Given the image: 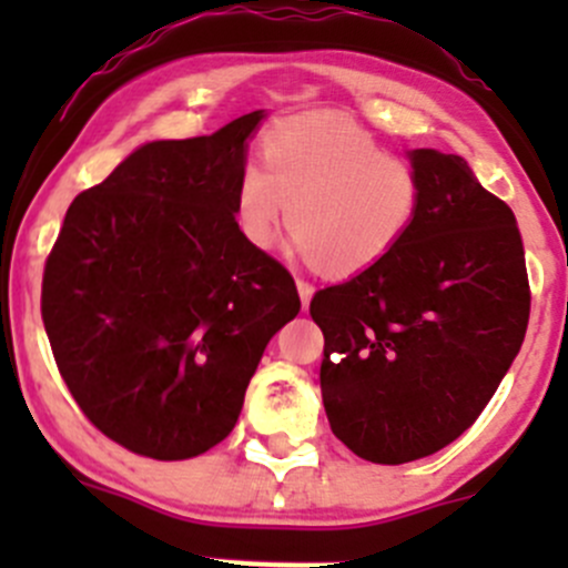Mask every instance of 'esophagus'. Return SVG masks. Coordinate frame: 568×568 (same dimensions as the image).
<instances>
[{
  "instance_id": "obj_1",
  "label": "esophagus",
  "mask_w": 568,
  "mask_h": 568,
  "mask_svg": "<svg viewBox=\"0 0 568 568\" xmlns=\"http://www.w3.org/2000/svg\"><path fill=\"white\" fill-rule=\"evenodd\" d=\"M296 291H300V300H302V307H307L311 305V300H313V285L307 283V280H302V277H296Z\"/></svg>"
}]
</instances>
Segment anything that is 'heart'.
<instances>
[{"instance_id":"1","label":"heart","mask_w":568,"mask_h":568,"mask_svg":"<svg viewBox=\"0 0 568 568\" xmlns=\"http://www.w3.org/2000/svg\"><path fill=\"white\" fill-rule=\"evenodd\" d=\"M420 203L423 181L409 159L354 123L307 114L268 131L263 170L244 168L236 225L250 247L272 250L288 222L305 261L348 277L398 247Z\"/></svg>"}]
</instances>
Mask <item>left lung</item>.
Returning a JSON list of instances; mask_svg holds the SVG:
<instances>
[{
  "label": "left lung",
  "instance_id": "8db88e82",
  "mask_svg": "<svg viewBox=\"0 0 568 568\" xmlns=\"http://www.w3.org/2000/svg\"><path fill=\"white\" fill-rule=\"evenodd\" d=\"M409 159L423 181L415 225L376 266L311 302L332 434L374 464L423 459L462 437L530 318L514 211L462 156L420 148Z\"/></svg>",
  "mask_w": 568,
  "mask_h": 568
}]
</instances>
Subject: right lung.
<instances>
[{"label":"right lung","instance_id":"add662e5","mask_svg":"<svg viewBox=\"0 0 568 568\" xmlns=\"http://www.w3.org/2000/svg\"><path fill=\"white\" fill-rule=\"evenodd\" d=\"M261 120L136 148L73 200L45 257L40 313L60 376L131 454L178 462L222 443L263 348L302 307L288 268L236 225Z\"/></svg>","mask_w":568,"mask_h":568}]
</instances>
